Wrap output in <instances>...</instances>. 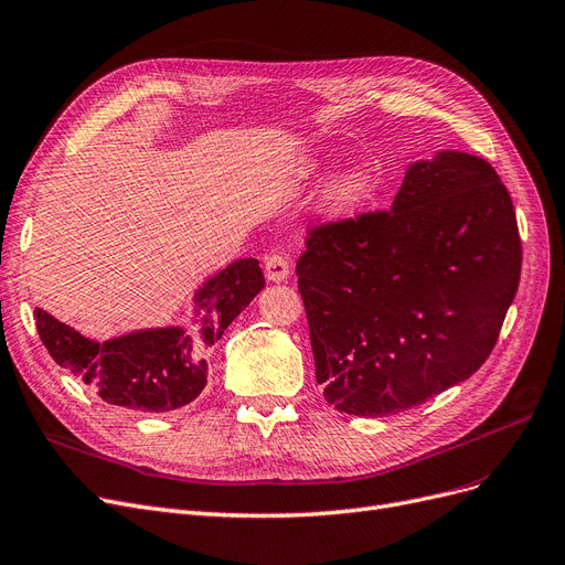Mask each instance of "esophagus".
<instances>
[{"label":"esophagus","instance_id":"obj_1","mask_svg":"<svg viewBox=\"0 0 565 565\" xmlns=\"http://www.w3.org/2000/svg\"><path fill=\"white\" fill-rule=\"evenodd\" d=\"M288 275H290V265H288V260H286L284 256L275 254V256H269V258L265 260V277H267L269 281L281 284V281L288 279Z\"/></svg>","mask_w":565,"mask_h":565}]
</instances>
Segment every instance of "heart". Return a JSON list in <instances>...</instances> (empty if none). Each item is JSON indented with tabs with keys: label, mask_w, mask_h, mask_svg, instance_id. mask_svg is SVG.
Wrapping results in <instances>:
<instances>
[{
	"label": "heart",
	"mask_w": 565,
	"mask_h": 565,
	"mask_svg": "<svg viewBox=\"0 0 565 565\" xmlns=\"http://www.w3.org/2000/svg\"><path fill=\"white\" fill-rule=\"evenodd\" d=\"M328 170L326 162L311 160L302 164V177L321 179ZM377 193V174L367 162H351L328 183L321 195V216L328 223H344L356 218Z\"/></svg>",
	"instance_id": "1"
}]
</instances>
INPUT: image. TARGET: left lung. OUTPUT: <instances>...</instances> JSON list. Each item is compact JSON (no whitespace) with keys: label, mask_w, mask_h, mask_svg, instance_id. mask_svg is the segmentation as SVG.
<instances>
[{"label":"left lung","mask_w":565,"mask_h":565,"mask_svg":"<svg viewBox=\"0 0 565 565\" xmlns=\"http://www.w3.org/2000/svg\"><path fill=\"white\" fill-rule=\"evenodd\" d=\"M519 275L514 206L493 167L463 151L412 162L391 212L311 230L298 260L326 401L388 416L466 382Z\"/></svg>","instance_id":"1"}]
</instances>
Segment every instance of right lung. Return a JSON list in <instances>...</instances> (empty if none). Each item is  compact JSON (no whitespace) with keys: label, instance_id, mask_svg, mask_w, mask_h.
<instances>
[{"label":"right lung","instance_id":"right-lung-1","mask_svg":"<svg viewBox=\"0 0 565 565\" xmlns=\"http://www.w3.org/2000/svg\"><path fill=\"white\" fill-rule=\"evenodd\" d=\"M263 288L258 260H235L198 286L191 328H141L104 342L83 338L41 307L34 319L51 359L93 386L104 403L162 414L202 393L214 344Z\"/></svg>","mask_w":565,"mask_h":565}]
</instances>
